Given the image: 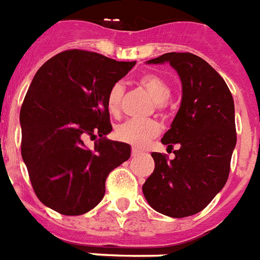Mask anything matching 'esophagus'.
<instances>
[{
	"instance_id": "1",
	"label": "esophagus",
	"mask_w": 260,
	"mask_h": 260,
	"mask_svg": "<svg viewBox=\"0 0 260 260\" xmlns=\"http://www.w3.org/2000/svg\"><path fill=\"white\" fill-rule=\"evenodd\" d=\"M131 155H132V156L140 155V151H139V150H136V148H132V151H131Z\"/></svg>"
}]
</instances>
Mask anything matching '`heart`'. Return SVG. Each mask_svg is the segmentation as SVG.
I'll use <instances>...</instances> for the list:
<instances>
[{
	"instance_id": "heart-1",
	"label": "heart",
	"mask_w": 260,
	"mask_h": 260,
	"mask_svg": "<svg viewBox=\"0 0 260 260\" xmlns=\"http://www.w3.org/2000/svg\"><path fill=\"white\" fill-rule=\"evenodd\" d=\"M139 86L147 91L151 98L155 101V109L158 113H164L166 109V102L170 98L172 88L165 79L156 73H146L139 77ZM122 96H124V86L121 83H114L106 95V108L109 113L117 116L121 112ZM161 132V126L155 120H128L116 128V138L120 142L128 143L134 147H144L146 144L156 138Z\"/></svg>"
}]
</instances>
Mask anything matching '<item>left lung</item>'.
Instances as JSON below:
<instances>
[{"mask_svg":"<svg viewBox=\"0 0 260 260\" xmlns=\"http://www.w3.org/2000/svg\"><path fill=\"white\" fill-rule=\"evenodd\" d=\"M169 62L181 79L183 99L162 143L174 159L152 152L155 169L143 184L148 205L168 217L199 213L226 184L236 146L235 104L226 83L192 53H165L148 64Z\"/></svg>","mask_w":260,"mask_h":260,"instance_id":"1","label":"left lung"}]
</instances>
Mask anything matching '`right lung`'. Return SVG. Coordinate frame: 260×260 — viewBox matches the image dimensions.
<instances>
[{
	"instance_id": "right-lung-1",
	"label": "right lung",
	"mask_w": 260,
	"mask_h": 260,
	"mask_svg": "<svg viewBox=\"0 0 260 260\" xmlns=\"http://www.w3.org/2000/svg\"><path fill=\"white\" fill-rule=\"evenodd\" d=\"M134 65L73 49L47 59L34 76L20 110L21 156L38 199L57 213L94 209L109 173L129 159V144L105 138L112 131L106 95ZM96 136L87 149L85 139Z\"/></svg>"
}]
</instances>
